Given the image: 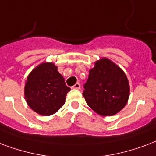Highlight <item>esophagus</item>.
I'll use <instances>...</instances> for the list:
<instances>
[{"label": "esophagus", "instance_id": "esophagus-1", "mask_svg": "<svg viewBox=\"0 0 156 156\" xmlns=\"http://www.w3.org/2000/svg\"><path fill=\"white\" fill-rule=\"evenodd\" d=\"M73 88L78 89H78H80V83H75V84L73 86Z\"/></svg>", "mask_w": 156, "mask_h": 156}]
</instances>
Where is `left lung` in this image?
Segmentation results:
<instances>
[{
	"instance_id": "1",
	"label": "left lung",
	"mask_w": 156,
	"mask_h": 156,
	"mask_svg": "<svg viewBox=\"0 0 156 156\" xmlns=\"http://www.w3.org/2000/svg\"><path fill=\"white\" fill-rule=\"evenodd\" d=\"M83 87L87 104L103 116L119 112L129 97V84L125 73L106 58L97 61L95 67L90 69Z\"/></svg>"
}]
</instances>
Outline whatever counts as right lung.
<instances>
[{"label":"right lung","mask_w":156,"mask_h":156,"mask_svg":"<svg viewBox=\"0 0 156 156\" xmlns=\"http://www.w3.org/2000/svg\"><path fill=\"white\" fill-rule=\"evenodd\" d=\"M70 88L52 63H42L30 73L24 87L28 106L39 115H51L65 105Z\"/></svg>","instance_id":"1"}]
</instances>
